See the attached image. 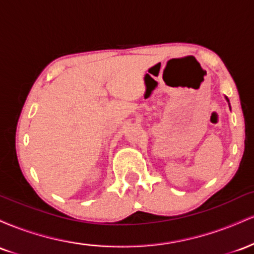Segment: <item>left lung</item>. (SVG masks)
Segmentation results:
<instances>
[{
  "mask_svg": "<svg viewBox=\"0 0 254 254\" xmlns=\"http://www.w3.org/2000/svg\"><path fill=\"white\" fill-rule=\"evenodd\" d=\"M226 100H227V103H228V105H229V109H230V104H229V100H228V98L226 97Z\"/></svg>",
  "mask_w": 254,
  "mask_h": 254,
  "instance_id": "8db88e82",
  "label": "left lung"
}]
</instances>
